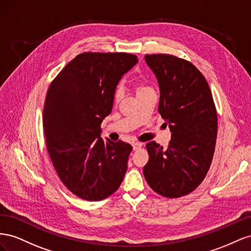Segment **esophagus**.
Listing matches in <instances>:
<instances>
[{
    "instance_id": "1",
    "label": "esophagus",
    "mask_w": 251,
    "mask_h": 251,
    "mask_svg": "<svg viewBox=\"0 0 251 251\" xmlns=\"http://www.w3.org/2000/svg\"><path fill=\"white\" fill-rule=\"evenodd\" d=\"M142 146H143V143H141V142H134L133 144H132L133 150H138V149H140Z\"/></svg>"
}]
</instances>
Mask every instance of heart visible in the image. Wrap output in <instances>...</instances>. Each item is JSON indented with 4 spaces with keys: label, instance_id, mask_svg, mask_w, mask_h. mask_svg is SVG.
Segmentation results:
<instances>
[{
    "label": "heart",
    "instance_id": "b5f03b06",
    "mask_svg": "<svg viewBox=\"0 0 251 251\" xmlns=\"http://www.w3.org/2000/svg\"><path fill=\"white\" fill-rule=\"evenodd\" d=\"M148 90H151V88L149 87V86L143 84V83H140L138 86H137V91H138V95L140 94H143V92H146ZM122 97H123V91H122V88L121 87H117L116 90H114V94H113V100L114 102H120Z\"/></svg>",
    "mask_w": 251,
    "mask_h": 251
}]
</instances>
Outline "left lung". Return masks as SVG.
<instances>
[{
	"label": "left lung",
	"instance_id": "obj_1",
	"mask_svg": "<svg viewBox=\"0 0 251 251\" xmlns=\"http://www.w3.org/2000/svg\"><path fill=\"white\" fill-rule=\"evenodd\" d=\"M147 65L160 86L159 112L171 131L165 149L146 144L149 160L143 169L159 195L176 199L203 182L216 148L218 114L206 78L189 61L173 54H146Z\"/></svg>",
	"mask_w": 251,
	"mask_h": 251
}]
</instances>
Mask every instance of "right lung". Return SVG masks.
<instances>
[{"label": "right lung", "instance_id": "right-lung-1", "mask_svg": "<svg viewBox=\"0 0 251 251\" xmlns=\"http://www.w3.org/2000/svg\"><path fill=\"white\" fill-rule=\"evenodd\" d=\"M138 62L127 52H83L50 84L43 111L47 151L66 188L86 201H101L123 181L132 146L100 138L113 94Z\"/></svg>", "mask_w": 251, "mask_h": 251}]
</instances>
